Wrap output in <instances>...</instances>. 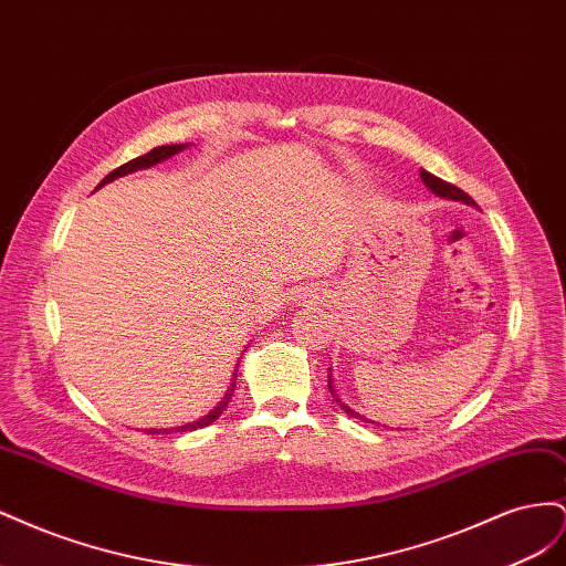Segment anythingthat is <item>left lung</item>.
<instances>
[{"mask_svg": "<svg viewBox=\"0 0 566 566\" xmlns=\"http://www.w3.org/2000/svg\"><path fill=\"white\" fill-rule=\"evenodd\" d=\"M420 179H422V184L430 188V191L434 193V196H439V198H447V200H458V202H465V205H472L474 208V200L465 193V191H460L458 186H453V184H449V181H443V179H439V177H434V175H430V172H424V169H420ZM328 389H331V394H333V399H335V403L345 410L347 416H352V418H358V420H364V422H368L364 416H358L356 410H352L345 401H342L339 397H337V389H335V382H333V375L328 373Z\"/></svg>", "mask_w": 566, "mask_h": 566, "instance_id": "8db88e82", "label": "left lung"}]
</instances>
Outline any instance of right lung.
Here are the masks:
<instances>
[{"label":"right lung","mask_w":566,"mask_h":566,"mask_svg":"<svg viewBox=\"0 0 566 566\" xmlns=\"http://www.w3.org/2000/svg\"><path fill=\"white\" fill-rule=\"evenodd\" d=\"M184 148H188V144H172V146H158V148H153V150H148L146 156H139V158H134V160H129V163H125L123 167H117V169H113V172L101 181L96 188H101V186H106V184H111L113 179H117V177H125V175H132V172H136V169H148V167H153V165H158V163H163V160H169L172 156H177V153H181ZM235 375L238 373H233V380H231V387H229V391L224 394V399H221L208 416H202V418H198V420H193V422H186V424H179V427H165V430H146V434H172V432H193V430H200V427H208L210 422H214L221 413H224L227 410V406H229V401H231V397H233V389H235Z\"/></svg>","instance_id":"add662e5"}]
</instances>
